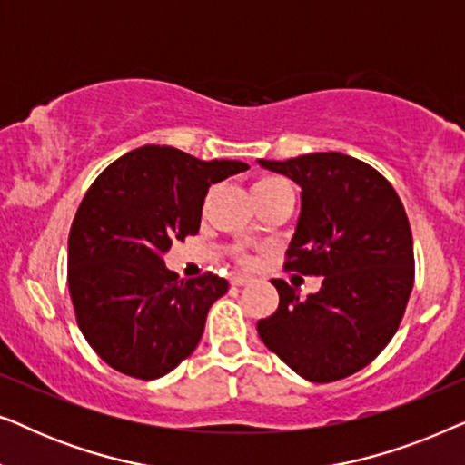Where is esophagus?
<instances>
[{
    "label": "esophagus",
    "mask_w": 465,
    "mask_h": 465,
    "mask_svg": "<svg viewBox=\"0 0 465 465\" xmlns=\"http://www.w3.org/2000/svg\"><path fill=\"white\" fill-rule=\"evenodd\" d=\"M231 283H232V285H239V288H243V285L252 283V277H247V275H234V277L231 279Z\"/></svg>",
    "instance_id": "esophagus-1"
}]
</instances>
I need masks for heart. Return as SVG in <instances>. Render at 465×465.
Masks as SVG:
<instances>
[{"label": "heart", "mask_w": 465, "mask_h": 465, "mask_svg": "<svg viewBox=\"0 0 465 465\" xmlns=\"http://www.w3.org/2000/svg\"><path fill=\"white\" fill-rule=\"evenodd\" d=\"M282 190H290V183L285 182V180H282V177H277V175H262V177H258V180L252 182L253 201L260 199V196L282 193ZM239 262L245 264V266H250L252 264V258L247 256V253H239Z\"/></svg>", "instance_id": "1"}]
</instances>
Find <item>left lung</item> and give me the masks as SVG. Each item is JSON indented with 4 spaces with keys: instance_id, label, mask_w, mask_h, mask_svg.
<instances>
[{
    "instance_id": "8db88e82",
    "label": "left lung",
    "mask_w": 465,
    "mask_h": 465,
    "mask_svg": "<svg viewBox=\"0 0 465 465\" xmlns=\"http://www.w3.org/2000/svg\"><path fill=\"white\" fill-rule=\"evenodd\" d=\"M258 163L302 188L283 269L323 279L307 298L272 279L279 307L258 322L260 339L313 383L351 377L393 339L412 292L415 253L402 201L377 169L341 152Z\"/></svg>"
}]
</instances>
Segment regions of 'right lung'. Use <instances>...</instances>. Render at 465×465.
Masks as SVG:
<instances>
[{"label": "right lung", "mask_w": 465, "mask_h": 465, "mask_svg": "<svg viewBox=\"0 0 465 465\" xmlns=\"http://www.w3.org/2000/svg\"><path fill=\"white\" fill-rule=\"evenodd\" d=\"M245 169L143 145L91 183L69 231L67 283L80 332L114 371L158 379L199 345L228 282L215 272L183 282L164 253L199 232L209 186Z\"/></svg>", "instance_id": "obj_1"}]
</instances>
